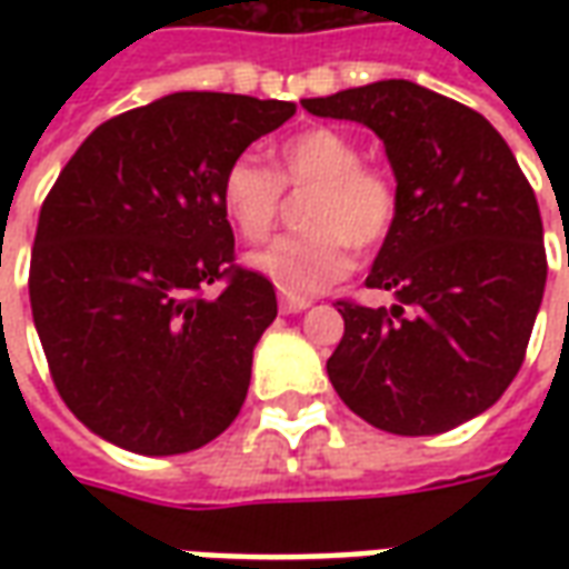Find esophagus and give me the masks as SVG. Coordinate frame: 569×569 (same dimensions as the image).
Here are the masks:
<instances>
[{
	"label": "esophagus",
	"mask_w": 569,
	"mask_h": 569,
	"mask_svg": "<svg viewBox=\"0 0 569 569\" xmlns=\"http://www.w3.org/2000/svg\"><path fill=\"white\" fill-rule=\"evenodd\" d=\"M310 308V298H298V296H280V310L283 313H301V310Z\"/></svg>",
	"instance_id": "esophagus-1"
}]
</instances>
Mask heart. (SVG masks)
I'll return each instance as SVG.
<instances>
[{
  "label": "heart",
  "mask_w": 569,
  "mask_h": 569,
  "mask_svg": "<svg viewBox=\"0 0 569 569\" xmlns=\"http://www.w3.org/2000/svg\"><path fill=\"white\" fill-rule=\"evenodd\" d=\"M283 186H313L310 231L283 234L256 249L247 264L289 296H313L353 268V243L378 247L393 231L390 176L362 163L359 142L335 128H310L280 142L277 173L256 154H237L222 173L224 216L243 240H261L280 216Z\"/></svg>",
  "instance_id": "1"
}]
</instances>
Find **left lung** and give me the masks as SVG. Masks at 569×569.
<instances>
[{"mask_svg": "<svg viewBox=\"0 0 569 569\" xmlns=\"http://www.w3.org/2000/svg\"><path fill=\"white\" fill-rule=\"evenodd\" d=\"M301 106L375 130L399 200L366 277L396 305L338 301L345 338L326 362L335 393L396 436L478 418L525 362L549 271L537 198L512 149L476 109L406 79Z\"/></svg>", "mask_w": 569, "mask_h": 569, "instance_id": "1", "label": "left lung"}]
</instances>
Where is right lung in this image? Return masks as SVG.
Segmentation results:
<instances>
[{
    "label": "right lung",
    "instance_id": "add662e5",
    "mask_svg": "<svg viewBox=\"0 0 569 569\" xmlns=\"http://www.w3.org/2000/svg\"><path fill=\"white\" fill-rule=\"evenodd\" d=\"M292 116L283 100L167 93L109 118L57 176L32 243V322L57 393L100 439L170 457L240 415L277 296L231 264L219 186ZM216 279L222 297L197 296Z\"/></svg>",
    "mask_w": 569,
    "mask_h": 569
}]
</instances>
